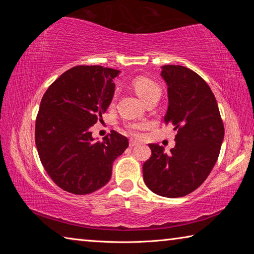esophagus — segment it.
I'll use <instances>...</instances> for the list:
<instances>
[{
    "mask_svg": "<svg viewBox=\"0 0 254 254\" xmlns=\"http://www.w3.org/2000/svg\"><path fill=\"white\" fill-rule=\"evenodd\" d=\"M137 144H139V141L133 140V139L130 140V147H135V145H137Z\"/></svg>",
    "mask_w": 254,
    "mask_h": 254,
    "instance_id": "1",
    "label": "esophagus"
}]
</instances>
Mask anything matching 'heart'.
<instances>
[{
    "instance_id": "obj_1",
    "label": "heart",
    "mask_w": 254,
    "mask_h": 254,
    "mask_svg": "<svg viewBox=\"0 0 254 254\" xmlns=\"http://www.w3.org/2000/svg\"><path fill=\"white\" fill-rule=\"evenodd\" d=\"M132 87L135 93L145 102L152 96H160L161 87L153 79L145 76H136L132 80ZM127 131L133 135H140L143 126L139 123H127Z\"/></svg>"
}]
</instances>
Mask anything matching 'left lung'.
I'll use <instances>...</instances> for the list:
<instances>
[{
  "label": "left lung",
  "instance_id": "obj_1",
  "mask_svg": "<svg viewBox=\"0 0 254 254\" xmlns=\"http://www.w3.org/2000/svg\"><path fill=\"white\" fill-rule=\"evenodd\" d=\"M161 76L168 85L169 105L165 123L177 131L169 153L149 144L151 157L143 163V179L154 194L183 197L208 177L220 156L224 139L216 98L208 84L187 67L166 65Z\"/></svg>",
  "mask_w": 254,
  "mask_h": 254
}]
</instances>
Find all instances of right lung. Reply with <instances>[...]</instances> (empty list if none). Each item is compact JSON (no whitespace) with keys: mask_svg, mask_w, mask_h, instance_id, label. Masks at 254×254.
<instances>
[{"mask_svg":"<svg viewBox=\"0 0 254 254\" xmlns=\"http://www.w3.org/2000/svg\"><path fill=\"white\" fill-rule=\"evenodd\" d=\"M119 70L76 66L64 72L42 96L36 119V145L53 182L64 190L86 195L109 183L113 161L128 147L127 137L112 131L94 141L91 127L113 98Z\"/></svg>","mask_w":254,"mask_h":254,"instance_id":"1","label":"right lung"}]
</instances>
